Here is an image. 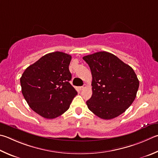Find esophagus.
<instances>
[{
  "label": "esophagus",
  "mask_w": 158,
  "mask_h": 158,
  "mask_svg": "<svg viewBox=\"0 0 158 158\" xmlns=\"http://www.w3.org/2000/svg\"><path fill=\"white\" fill-rule=\"evenodd\" d=\"M85 88H86V85L84 84V85H83V86L79 87V89H80V90H84V89Z\"/></svg>",
  "instance_id": "34e87169"
}]
</instances>
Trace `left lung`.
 Listing matches in <instances>:
<instances>
[{
    "label": "left lung",
    "mask_w": 158,
    "mask_h": 158,
    "mask_svg": "<svg viewBox=\"0 0 158 158\" xmlns=\"http://www.w3.org/2000/svg\"><path fill=\"white\" fill-rule=\"evenodd\" d=\"M83 59L90 68L93 94L86 102L97 116L111 119L124 113L135 99L139 80L130 65L107 52L89 54Z\"/></svg>",
    "instance_id": "8db88e82"
}]
</instances>
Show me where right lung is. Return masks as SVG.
Listing matches in <instances>:
<instances>
[{
    "instance_id": "obj_1",
    "label": "right lung",
    "mask_w": 158,
    "mask_h": 158,
    "mask_svg": "<svg viewBox=\"0 0 158 158\" xmlns=\"http://www.w3.org/2000/svg\"><path fill=\"white\" fill-rule=\"evenodd\" d=\"M71 59L62 52L47 54L27 67L20 79L23 95L29 106L44 118L61 115L77 94L69 82Z\"/></svg>"
}]
</instances>
